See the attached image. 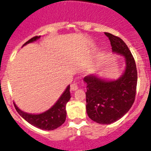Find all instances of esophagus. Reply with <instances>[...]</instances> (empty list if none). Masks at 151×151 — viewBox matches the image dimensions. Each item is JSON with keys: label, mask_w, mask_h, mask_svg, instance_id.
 <instances>
[{"label": "esophagus", "mask_w": 151, "mask_h": 151, "mask_svg": "<svg viewBox=\"0 0 151 151\" xmlns=\"http://www.w3.org/2000/svg\"><path fill=\"white\" fill-rule=\"evenodd\" d=\"M70 88H71V90L73 91H76L77 89L78 88V85H77L76 83H73V84H72L71 86H70Z\"/></svg>", "instance_id": "obj_1"}]
</instances>
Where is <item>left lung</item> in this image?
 <instances>
[{"mask_svg": "<svg viewBox=\"0 0 151 151\" xmlns=\"http://www.w3.org/2000/svg\"><path fill=\"white\" fill-rule=\"evenodd\" d=\"M114 54L125 58V70L116 80L102 78L99 76H87L86 111L91 119L100 124H111L122 118L134 101L138 81L137 68L133 56L126 44L117 36L108 32Z\"/></svg>", "mask_w": 151, "mask_h": 151, "instance_id": "1", "label": "left lung"}]
</instances>
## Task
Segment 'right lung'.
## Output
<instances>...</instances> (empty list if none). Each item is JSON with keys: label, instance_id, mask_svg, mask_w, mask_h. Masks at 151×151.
Segmentation results:
<instances>
[{"label": "right lung", "instance_id": "obj_1", "mask_svg": "<svg viewBox=\"0 0 151 151\" xmlns=\"http://www.w3.org/2000/svg\"><path fill=\"white\" fill-rule=\"evenodd\" d=\"M41 36H35L34 38L26 42L22 46H25L27 44L32 43L34 41L39 39ZM70 87L68 85L66 90L61 94L60 98L57 102L53 105V106L44 113L39 114H32L23 112L14 104L16 110L18 113L26 121H27L31 125H34L38 129L43 130H54L62 125L66 120V106L68 101L70 99Z\"/></svg>", "mask_w": 151, "mask_h": 151}]
</instances>
